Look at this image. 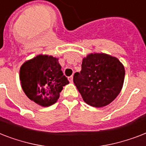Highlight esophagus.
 Masks as SVG:
<instances>
[{
  "instance_id": "esophagus-1",
  "label": "esophagus",
  "mask_w": 146,
  "mask_h": 146,
  "mask_svg": "<svg viewBox=\"0 0 146 146\" xmlns=\"http://www.w3.org/2000/svg\"><path fill=\"white\" fill-rule=\"evenodd\" d=\"M68 79H69L70 82H71V83H72V82H73V76H71L68 77Z\"/></svg>"
}]
</instances>
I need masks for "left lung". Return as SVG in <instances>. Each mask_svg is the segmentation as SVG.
Segmentation results:
<instances>
[{
  "label": "left lung",
  "instance_id": "obj_1",
  "mask_svg": "<svg viewBox=\"0 0 146 146\" xmlns=\"http://www.w3.org/2000/svg\"><path fill=\"white\" fill-rule=\"evenodd\" d=\"M124 65L115 57L92 53L84 58L82 70L73 76V82L84 101L100 108L112 103L119 94L124 80Z\"/></svg>",
  "mask_w": 146,
  "mask_h": 146
}]
</instances>
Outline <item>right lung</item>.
<instances>
[{
	"label": "right lung",
	"instance_id": "add662e5",
	"mask_svg": "<svg viewBox=\"0 0 146 146\" xmlns=\"http://www.w3.org/2000/svg\"><path fill=\"white\" fill-rule=\"evenodd\" d=\"M19 79L26 96L42 106L54 104L63 86L69 84L58 59L46 54H39L24 63L20 68Z\"/></svg>",
	"mask_w": 146,
	"mask_h": 146
}]
</instances>
